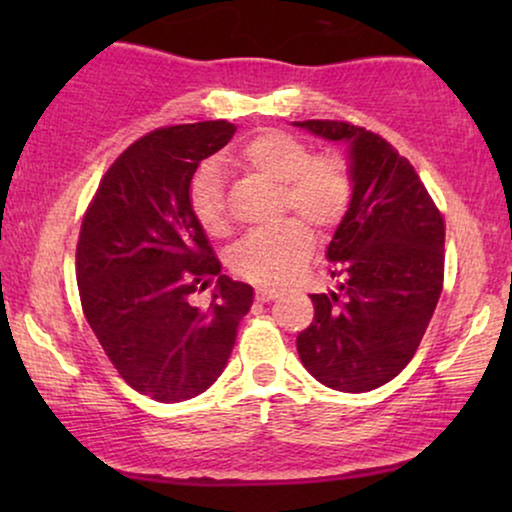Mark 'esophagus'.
Wrapping results in <instances>:
<instances>
[{
    "instance_id": "34e87169",
    "label": "esophagus",
    "mask_w": 512,
    "mask_h": 512,
    "mask_svg": "<svg viewBox=\"0 0 512 512\" xmlns=\"http://www.w3.org/2000/svg\"><path fill=\"white\" fill-rule=\"evenodd\" d=\"M279 293H282L279 289H270V286H261V289H256V298H258V300H263V303H265V300L277 298Z\"/></svg>"
}]
</instances>
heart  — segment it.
I'll return each mask as SVG.
<instances>
[{
    "mask_svg": "<svg viewBox=\"0 0 512 512\" xmlns=\"http://www.w3.org/2000/svg\"><path fill=\"white\" fill-rule=\"evenodd\" d=\"M230 165L279 186V214H298L277 226L258 230L230 254V270L254 284H284L310 261L314 235L331 233L342 223L354 195V177L347 158L335 149L310 151V144L291 132L258 130L233 151ZM191 209L209 237L230 235L226 193L219 172L202 167L191 184Z\"/></svg>",
    "mask_w": 512,
    "mask_h": 512,
    "instance_id": "b5f03b06",
    "label": "heart"
}]
</instances>
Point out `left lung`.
Returning <instances> with one entry per match:
<instances>
[{"instance_id":"1","label":"left lung","mask_w":512,"mask_h":512,"mask_svg":"<svg viewBox=\"0 0 512 512\" xmlns=\"http://www.w3.org/2000/svg\"><path fill=\"white\" fill-rule=\"evenodd\" d=\"M349 144L354 195L328 244L340 291L312 293L298 333L303 366L326 387H382L415 356L445 277V219L415 167L387 139L347 121H298Z\"/></svg>"}]
</instances>
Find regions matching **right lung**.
<instances>
[{"label":"right lung","mask_w":512,"mask_h":512,"mask_svg":"<svg viewBox=\"0 0 512 512\" xmlns=\"http://www.w3.org/2000/svg\"><path fill=\"white\" fill-rule=\"evenodd\" d=\"M235 135L228 121L167 125L118 156L83 214L76 242L81 307L118 375L179 403L212 387L233 352L254 289L221 275L191 209V179ZM217 279L207 311L190 293Z\"/></svg>","instance_id":"right-lung-1"}]
</instances>
